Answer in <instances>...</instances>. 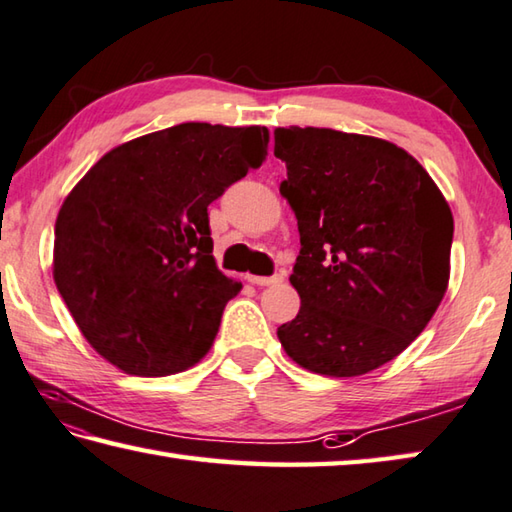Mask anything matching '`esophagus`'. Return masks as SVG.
Wrapping results in <instances>:
<instances>
[{"label":"esophagus","instance_id":"34e87169","mask_svg":"<svg viewBox=\"0 0 512 512\" xmlns=\"http://www.w3.org/2000/svg\"><path fill=\"white\" fill-rule=\"evenodd\" d=\"M284 280V275H271V277H262V275H248V282H253L257 286H273V284H280Z\"/></svg>","mask_w":512,"mask_h":512}]
</instances>
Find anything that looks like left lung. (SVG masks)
<instances>
[{"label": "left lung", "instance_id": "obj_1", "mask_svg": "<svg viewBox=\"0 0 512 512\" xmlns=\"http://www.w3.org/2000/svg\"><path fill=\"white\" fill-rule=\"evenodd\" d=\"M280 194L302 250L286 356L320 376L369 374L412 345L450 282L452 210L412 154L383 138L277 127Z\"/></svg>", "mask_w": 512, "mask_h": 512}]
</instances>
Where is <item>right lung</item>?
I'll use <instances>...</instances> for the list:
<instances>
[{
    "instance_id": "obj_1",
    "label": "right lung",
    "mask_w": 512,
    "mask_h": 512,
    "mask_svg": "<svg viewBox=\"0 0 512 512\" xmlns=\"http://www.w3.org/2000/svg\"><path fill=\"white\" fill-rule=\"evenodd\" d=\"M268 129L181 123L109 150L55 219L53 280L82 336L132 376L197 365L241 282L212 257L208 206L266 161Z\"/></svg>"
}]
</instances>
